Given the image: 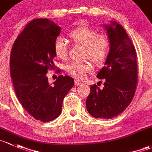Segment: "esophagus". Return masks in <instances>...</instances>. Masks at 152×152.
Masks as SVG:
<instances>
[{"label": "esophagus", "mask_w": 152, "mask_h": 152, "mask_svg": "<svg viewBox=\"0 0 152 152\" xmlns=\"http://www.w3.org/2000/svg\"><path fill=\"white\" fill-rule=\"evenodd\" d=\"M81 83H81L80 81L77 80H75V86H79V85H80Z\"/></svg>", "instance_id": "obj_1"}]
</instances>
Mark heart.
I'll return each instance as SVG.
<instances>
[{
    "label": "heart",
    "mask_w": 152,
    "mask_h": 152,
    "mask_svg": "<svg viewBox=\"0 0 152 152\" xmlns=\"http://www.w3.org/2000/svg\"><path fill=\"white\" fill-rule=\"evenodd\" d=\"M73 43L85 48L84 58H88L97 66L105 63L110 51V40L107 36L100 34L96 30L88 27L75 28L69 34ZM54 52L57 58L66 60L68 57V45L62 37H57L54 42ZM93 66L88 62H72L66 66L65 70L69 75L77 79H83Z\"/></svg>",
    "instance_id": "b5f03b06"
}]
</instances>
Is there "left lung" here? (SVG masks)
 Wrapping results in <instances>:
<instances>
[{"label":"left lung","mask_w":152,"mask_h":152,"mask_svg":"<svg viewBox=\"0 0 152 152\" xmlns=\"http://www.w3.org/2000/svg\"><path fill=\"white\" fill-rule=\"evenodd\" d=\"M110 40V51L97 77L104 87L91 86L86 99L88 112L97 118L110 119L121 114L134 97L137 83V53L121 25L105 26Z\"/></svg>","instance_id":"8db88e82"}]
</instances>
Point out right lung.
I'll return each mask as SVG.
<instances>
[{
  "instance_id": "obj_1",
  "label": "right lung",
  "mask_w": 152,
  "mask_h": 152,
  "mask_svg": "<svg viewBox=\"0 0 152 152\" xmlns=\"http://www.w3.org/2000/svg\"><path fill=\"white\" fill-rule=\"evenodd\" d=\"M61 28L48 19H35L16 39L10 56V73L17 97L35 119L48 122L61 113L63 100L74 86L60 75L50 85L46 76L53 69L54 42Z\"/></svg>"
}]
</instances>
